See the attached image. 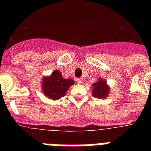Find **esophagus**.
Listing matches in <instances>:
<instances>
[{"instance_id": "obj_1", "label": "esophagus", "mask_w": 151, "mask_h": 151, "mask_svg": "<svg viewBox=\"0 0 151 151\" xmlns=\"http://www.w3.org/2000/svg\"><path fill=\"white\" fill-rule=\"evenodd\" d=\"M77 82H78V84H81L82 83V79L81 78H78L77 79Z\"/></svg>"}]
</instances>
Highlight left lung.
I'll use <instances>...</instances> for the list:
<instances>
[{
	"label": "left lung",
	"instance_id": "left-lung-1",
	"mask_svg": "<svg viewBox=\"0 0 151 151\" xmlns=\"http://www.w3.org/2000/svg\"><path fill=\"white\" fill-rule=\"evenodd\" d=\"M92 96L95 98L98 99H104L108 97L110 94V88L107 85L105 79L100 78L97 80L96 82L93 83L92 85Z\"/></svg>",
	"mask_w": 151,
	"mask_h": 151
}]
</instances>
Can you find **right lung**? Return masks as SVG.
I'll return each mask as SVG.
<instances>
[{
  "mask_svg": "<svg viewBox=\"0 0 151 151\" xmlns=\"http://www.w3.org/2000/svg\"><path fill=\"white\" fill-rule=\"evenodd\" d=\"M75 84L73 79L63 78L59 70H55L49 76H44L41 82V90L44 95L52 100H58L66 95L71 85Z\"/></svg>",
  "mask_w": 151,
  "mask_h": 151,
  "instance_id": "add662e5",
  "label": "right lung"
}]
</instances>
